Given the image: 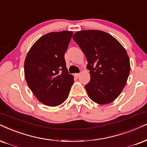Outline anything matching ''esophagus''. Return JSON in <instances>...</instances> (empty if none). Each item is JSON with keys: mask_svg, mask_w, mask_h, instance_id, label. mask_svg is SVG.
Masks as SVG:
<instances>
[{"mask_svg": "<svg viewBox=\"0 0 147 147\" xmlns=\"http://www.w3.org/2000/svg\"><path fill=\"white\" fill-rule=\"evenodd\" d=\"M75 77H77V78H78V77H79V76H80V73H75Z\"/></svg>", "mask_w": 147, "mask_h": 147, "instance_id": "esophagus-1", "label": "esophagus"}]
</instances>
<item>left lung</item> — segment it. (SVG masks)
<instances>
[{
  "label": "left lung",
  "mask_w": 147,
  "mask_h": 147,
  "mask_svg": "<svg viewBox=\"0 0 147 147\" xmlns=\"http://www.w3.org/2000/svg\"><path fill=\"white\" fill-rule=\"evenodd\" d=\"M73 40L86 57L90 81L85 85L89 97L94 102L106 105L119 96L130 70L127 51L111 34L101 30H81Z\"/></svg>",
  "instance_id": "left-lung-1"
}]
</instances>
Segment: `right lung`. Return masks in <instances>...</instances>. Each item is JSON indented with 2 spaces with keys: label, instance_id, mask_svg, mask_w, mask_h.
Segmentation results:
<instances>
[{
  "label": "right lung",
  "instance_id": "obj_1",
  "mask_svg": "<svg viewBox=\"0 0 147 147\" xmlns=\"http://www.w3.org/2000/svg\"><path fill=\"white\" fill-rule=\"evenodd\" d=\"M72 31L50 32L38 38L28 52L24 75L33 94L49 107L62 104L69 94L74 77L68 73L64 59Z\"/></svg>",
  "mask_w": 147,
  "mask_h": 147
}]
</instances>
